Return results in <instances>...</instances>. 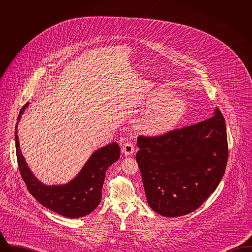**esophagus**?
I'll return each mask as SVG.
<instances>
[{"mask_svg": "<svg viewBox=\"0 0 252 252\" xmlns=\"http://www.w3.org/2000/svg\"><path fill=\"white\" fill-rule=\"evenodd\" d=\"M123 153L126 155V156H130L133 154V152H134V145L131 144V143H129V142H127V143H126V144L123 145Z\"/></svg>", "mask_w": 252, "mask_h": 252, "instance_id": "34e87169", "label": "esophagus"}]
</instances>
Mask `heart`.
<instances>
[{"instance_id":"b5f03b06","label":"heart","mask_w":252,"mask_h":252,"mask_svg":"<svg viewBox=\"0 0 252 252\" xmlns=\"http://www.w3.org/2000/svg\"><path fill=\"white\" fill-rule=\"evenodd\" d=\"M172 94L170 92L157 91L148 98L147 107L152 108L144 116L141 123L142 128L149 134H161L171 130L179 124L186 112V103L180 97H166Z\"/></svg>"}]
</instances>
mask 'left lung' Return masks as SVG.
<instances>
[{"label": "left lung", "mask_w": 252, "mask_h": 252, "mask_svg": "<svg viewBox=\"0 0 252 252\" xmlns=\"http://www.w3.org/2000/svg\"><path fill=\"white\" fill-rule=\"evenodd\" d=\"M136 160L147 203L166 217L185 216L214 192L228 161L225 119L213 117L154 137L139 136Z\"/></svg>", "instance_id": "left-lung-1"}]
</instances>
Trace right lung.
<instances>
[{"label":"right lung","mask_w":252,"mask_h":252,"mask_svg":"<svg viewBox=\"0 0 252 252\" xmlns=\"http://www.w3.org/2000/svg\"><path fill=\"white\" fill-rule=\"evenodd\" d=\"M28 105L29 103H26L21 109L18 122ZM17 128L18 123L15 130L18 165L30 193L42 206L65 217L78 218L94 212L102 199L106 171L120 158L119 144L111 143L94 151L78 175L70 182L63 185H46L37 180L28 167L20 149Z\"/></svg>","instance_id":"1"}]
</instances>
